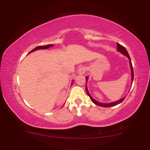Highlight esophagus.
<instances>
[{
    "instance_id": "34e87169",
    "label": "esophagus",
    "mask_w": 150,
    "mask_h": 150,
    "mask_svg": "<svg viewBox=\"0 0 150 150\" xmlns=\"http://www.w3.org/2000/svg\"><path fill=\"white\" fill-rule=\"evenodd\" d=\"M86 69L85 67H80L79 69H78V74H84L85 73Z\"/></svg>"
}]
</instances>
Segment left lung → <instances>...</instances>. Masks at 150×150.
<instances>
[{
  "instance_id": "obj_1",
  "label": "left lung",
  "mask_w": 150,
  "mask_h": 150,
  "mask_svg": "<svg viewBox=\"0 0 150 150\" xmlns=\"http://www.w3.org/2000/svg\"><path fill=\"white\" fill-rule=\"evenodd\" d=\"M117 50L118 52H120L122 53V54H124V55H125V56H126L129 59V62H130V69H131V80H132V84L133 79H134V72H133V67H132V62H131L130 57V56H129L128 53V52H127L126 49V48H125V47L122 46V45L118 44V43L117 44ZM85 79H86V91H87V95L89 96L90 99H91V101L93 102L95 104H97V105H98V106H102V107H110V106H114L117 105V104H120L121 102H122L123 101H124L125 98H126V97H124V98H121L120 100H117V101H115V102H109V103H102V102H98V101H97V100H96L95 99H93V98L91 97V96L90 95L89 91H88V89L87 87V82L88 81V76H86Z\"/></svg>"
}]
</instances>
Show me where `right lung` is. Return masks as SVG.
Instances as JSON below:
<instances>
[{"label": "right lung", "instance_id": "add662e5", "mask_svg": "<svg viewBox=\"0 0 150 150\" xmlns=\"http://www.w3.org/2000/svg\"><path fill=\"white\" fill-rule=\"evenodd\" d=\"M53 46H54L53 44H49V45H46V46H38V47H36V48H35L34 49H33V50L30 51V52H29V53L33 52H34V51L38 50H42V49L44 50V49H48V48H50V47H52ZM29 53H28V54H29ZM73 83V81H72V82H71V83ZM71 85H72V84H71Z\"/></svg>", "mask_w": 150, "mask_h": 150}]
</instances>
